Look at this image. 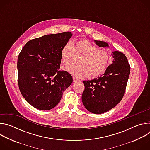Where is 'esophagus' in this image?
Instances as JSON below:
<instances>
[{
	"mask_svg": "<svg viewBox=\"0 0 150 150\" xmlns=\"http://www.w3.org/2000/svg\"><path fill=\"white\" fill-rule=\"evenodd\" d=\"M73 81L74 82H77L78 81V79H77L76 77H73Z\"/></svg>",
	"mask_w": 150,
	"mask_h": 150,
	"instance_id": "obj_1",
	"label": "esophagus"
}]
</instances>
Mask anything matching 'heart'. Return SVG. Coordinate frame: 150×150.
I'll return each instance as SVG.
<instances>
[{"instance_id":"obj_1","label":"heart","mask_w":150,"mask_h":150,"mask_svg":"<svg viewBox=\"0 0 150 150\" xmlns=\"http://www.w3.org/2000/svg\"><path fill=\"white\" fill-rule=\"evenodd\" d=\"M74 54L81 56L78 66H69L65 70L76 78L88 75L95 78L100 75L108 65L109 54L105 50L98 48L90 41L79 40L72 45L68 42L60 51V60L65 66L68 65L74 59Z\"/></svg>"}]
</instances>
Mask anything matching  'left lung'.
<instances>
[{
    "label": "left lung",
    "instance_id": "left-lung-1",
    "mask_svg": "<svg viewBox=\"0 0 150 150\" xmlns=\"http://www.w3.org/2000/svg\"><path fill=\"white\" fill-rule=\"evenodd\" d=\"M100 47L109 48L105 41L94 40ZM112 65L105 72L97 78L83 81L85 90L82 101L85 108L94 114H101L110 110L122 99L128 78L130 65L126 56L122 52L113 50Z\"/></svg>",
    "mask_w": 150,
    "mask_h": 150
}]
</instances>
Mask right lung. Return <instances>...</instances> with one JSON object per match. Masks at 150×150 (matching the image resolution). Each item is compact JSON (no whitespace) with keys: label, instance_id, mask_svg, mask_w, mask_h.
I'll return each instance as SVG.
<instances>
[{"label":"right lung","instance_id":"1","mask_svg":"<svg viewBox=\"0 0 150 150\" xmlns=\"http://www.w3.org/2000/svg\"><path fill=\"white\" fill-rule=\"evenodd\" d=\"M71 32L47 34L27 42L18 58V85L25 100L41 110L54 108L72 83L71 75L59 71L60 51Z\"/></svg>","mask_w":150,"mask_h":150}]
</instances>
